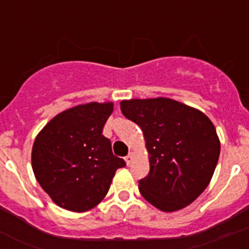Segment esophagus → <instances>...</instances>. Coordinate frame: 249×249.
<instances>
[{
	"label": "esophagus",
	"instance_id": "obj_1",
	"mask_svg": "<svg viewBox=\"0 0 249 249\" xmlns=\"http://www.w3.org/2000/svg\"><path fill=\"white\" fill-rule=\"evenodd\" d=\"M125 161H126V165H130V164H132V161H133V154H132V152L125 156Z\"/></svg>",
	"mask_w": 249,
	"mask_h": 249
}]
</instances>
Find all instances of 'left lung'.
Here are the masks:
<instances>
[{"mask_svg":"<svg viewBox=\"0 0 249 249\" xmlns=\"http://www.w3.org/2000/svg\"><path fill=\"white\" fill-rule=\"evenodd\" d=\"M121 112L143 132L150 172L140 193L164 212L191 204L208 186L220 156L212 121L199 109L169 98L130 99Z\"/></svg>","mask_w":249,"mask_h":249,"instance_id":"8db88e82","label":"left lung"}]
</instances>
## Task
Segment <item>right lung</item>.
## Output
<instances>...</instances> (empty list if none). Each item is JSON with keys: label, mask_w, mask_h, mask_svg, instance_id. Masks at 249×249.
Here are the masks:
<instances>
[{"label": "right lung", "mask_w": 249, "mask_h": 249, "mask_svg": "<svg viewBox=\"0 0 249 249\" xmlns=\"http://www.w3.org/2000/svg\"><path fill=\"white\" fill-rule=\"evenodd\" d=\"M112 103H88L56 115L35 140L32 168L53 201L72 212L94 208L125 161L102 132Z\"/></svg>", "instance_id": "obj_1"}]
</instances>
